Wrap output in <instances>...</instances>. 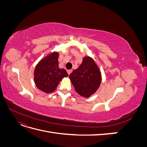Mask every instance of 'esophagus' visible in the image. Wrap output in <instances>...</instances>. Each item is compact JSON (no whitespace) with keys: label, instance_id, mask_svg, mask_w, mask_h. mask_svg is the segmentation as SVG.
Returning <instances> with one entry per match:
<instances>
[{"label":"esophagus","instance_id":"esophagus-1","mask_svg":"<svg viewBox=\"0 0 147 147\" xmlns=\"http://www.w3.org/2000/svg\"><path fill=\"white\" fill-rule=\"evenodd\" d=\"M72 70H69L67 71V73H68V74H69V75H70V74H71V72H72Z\"/></svg>","mask_w":147,"mask_h":147}]
</instances>
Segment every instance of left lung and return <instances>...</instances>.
Returning a JSON list of instances; mask_svg holds the SVG:
<instances>
[{
    "label": "left lung",
    "instance_id": "1",
    "mask_svg": "<svg viewBox=\"0 0 147 147\" xmlns=\"http://www.w3.org/2000/svg\"><path fill=\"white\" fill-rule=\"evenodd\" d=\"M69 78L79 95L89 97L98 90L102 75L94 60L86 56L83 58L80 65L70 74Z\"/></svg>",
    "mask_w": 147,
    "mask_h": 147
}]
</instances>
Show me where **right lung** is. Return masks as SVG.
Masks as SVG:
<instances>
[{
    "label": "right lung",
    "mask_w": 147,
    "mask_h": 147,
    "mask_svg": "<svg viewBox=\"0 0 147 147\" xmlns=\"http://www.w3.org/2000/svg\"><path fill=\"white\" fill-rule=\"evenodd\" d=\"M59 52L54 51L40 61L34 72V80L38 90L45 93L55 91L59 82L68 74L59 67Z\"/></svg>",
    "instance_id": "add662e5"
}]
</instances>
